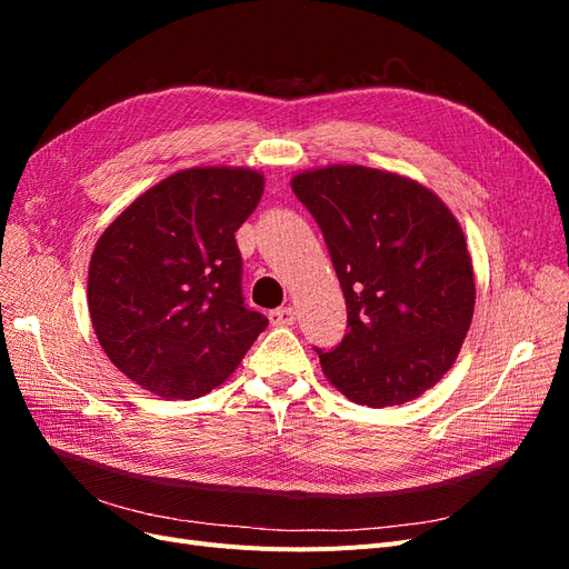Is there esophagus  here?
<instances>
[{
	"instance_id": "1",
	"label": "esophagus",
	"mask_w": 569,
	"mask_h": 569,
	"mask_svg": "<svg viewBox=\"0 0 569 569\" xmlns=\"http://www.w3.org/2000/svg\"><path fill=\"white\" fill-rule=\"evenodd\" d=\"M295 320H297L295 308H274V311H270L272 327H289L295 325Z\"/></svg>"
}]
</instances>
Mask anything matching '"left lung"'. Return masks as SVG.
<instances>
[{
	"instance_id": "obj_1",
	"label": "left lung",
	"mask_w": 569,
	"mask_h": 569,
	"mask_svg": "<svg viewBox=\"0 0 569 569\" xmlns=\"http://www.w3.org/2000/svg\"><path fill=\"white\" fill-rule=\"evenodd\" d=\"M291 189L322 230L349 332L320 366L349 401L401 406L451 370L475 313L460 222L432 189L389 170H301Z\"/></svg>"
}]
</instances>
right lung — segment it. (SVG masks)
Returning a JSON list of instances; mask_svg holds the SVG:
<instances>
[{
    "mask_svg": "<svg viewBox=\"0 0 569 569\" xmlns=\"http://www.w3.org/2000/svg\"><path fill=\"white\" fill-rule=\"evenodd\" d=\"M263 187L251 168L178 170L101 232L88 308L101 349L128 380L189 401L242 363L268 320L244 306L234 232Z\"/></svg>",
    "mask_w": 569,
    "mask_h": 569,
    "instance_id": "right-lung-1",
    "label": "right lung"
}]
</instances>
